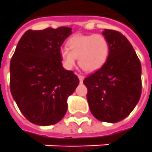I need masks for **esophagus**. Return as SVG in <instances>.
Instances as JSON below:
<instances>
[{
    "mask_svg": "<svg viewBox=\"0 0 152 152\" xmlns=\"http://www.w3.org/2000/svg\"><path fill=\"white\" fill-rule=\"evenodd\" d=\"M78 79H79V81H80V83H83V78H84V77H83V75H80V74H78Z\"/></svg>",
    "mask_w": 152,
    "mask_h": 152,
    "instance_id": "esophagus-1",
    "label": "esophagus"
}]
</instances>
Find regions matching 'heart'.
I'll return each instance as SVG.
<instances>
[{
  "label": "heart",
  "mask_w": 152,
  "mask_h": 152,
  "mask_svg": "<svg viewBox=\"0 0 152 152\" xmlns=\"http://www.w3.org/2000/svg\"><path fill=\"white\" fill-rule=\"evenodd\" d=\"M110 54V42L102 34H76L67 42V48L59 51L62 65L68 70L78 64L86 72H95L105 64Z\"/></svg>",
  "instance_id": "obj_1"
}]
</instances>
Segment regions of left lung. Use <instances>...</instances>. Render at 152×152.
Masks as SVG:
<instances>
[{
    "instance_id": "1",
    "label": "left lung",
    "mask_w": 152,
    "mask_h": 152,
    "mask_svg": "<svg viewBox=\"0 0 152 152\" xmlns=\"http://www.w3.org/2000/svg\"><path fill=\"white\" fill-rule=\"evenodd\" d=\"M110 42L105 64L83 80L88 88L87 100L97 120L116 123L134 110L141 94V65L125 36L104 29Z\"/></svg>"
}]
</instances>
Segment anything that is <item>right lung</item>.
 <instances>
[{
  "label": "right lung",
  "mask_w": 152,
  "mask_h": 152,
  "mask_svg": "<svg viewBox=\"0 0 152 152\" xmlns=\"http://www.w3.org/2000/svg\"><path fill=\"white\" fill-rule=\"evenodd\" d=\"M72 28L26 31L10 64V88L22 115L38 126L60 121L68 110L67 100L79 83L73 71L64 69L60 47Z\"/></svg>",
  "instance_id": "1"
}]
</instances>
